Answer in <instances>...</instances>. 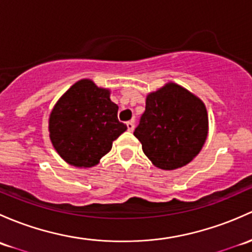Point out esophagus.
Masks as SVG:
<instances>
[{"instance_id":"obj_1","label":"esophagus","mask_w":252,"mask_h":252,"mask_svg":"<svg viewBox=\"0 0 252 252\" xmlns=\"http://www.w3.org/2000/svg\"><path fill=\"white\" fill-rule=\"evenodd\" d=\"M126 128H128V130H129V131H134V128H135L134 122H133V121L128 122V123H126Z\"/></svg>"}]
</instances>
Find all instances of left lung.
Instances as JSON below:
<instances>
[{"mask_svg":"<svg viewBox=\"0 0 252 252\" xmlns=\"http://www.w3.org/2000/svg\"><path fill=\"white\" fill-rule=\"evenodd\" d=\"M208 131L205 104L180 84L168 82L148 93L146 110L134 135L153 165L175 170L197 157Z\"/></svg>","mask_w":252,"mask_h":252,"instance_id":"1","label":"left lung"}]
</instances>
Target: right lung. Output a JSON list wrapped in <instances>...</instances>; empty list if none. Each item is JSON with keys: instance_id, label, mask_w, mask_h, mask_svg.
<instances>
[{"instance_id": "obj_1", "label": "right lung", "mask_w": 252, "mask_h": 252, "mask_svg": "<svg viewBox=\"0 0 252 252\" xmlns=\"http://www.w3.org/2000/svg\"><path fill=\"white\" fill-rule=\"evenodd\" d=\"M111 91L92 79L76 82L58 100L48 119L49 137L58 155L76 168H92L126 130L117 118Z\"/></svg>"}]
</instances>
